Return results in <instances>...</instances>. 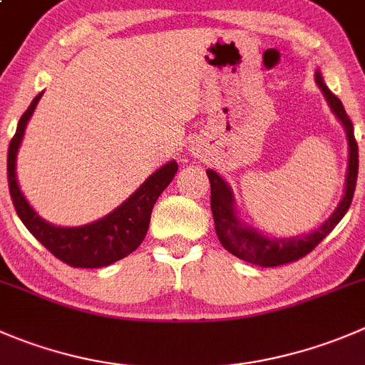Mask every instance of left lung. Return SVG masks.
<instances>
[{
    "mask_svg": "<svg viewBox=\"0 0 365 365\" xmlns=\"http://www.w3.org/2000/svg\"><path fill=\"white\" fill-rule=\"evenodd\" d=\"M316 83L323 91L328 105L335 118L342 123L348 139L349 157H348V173H346V187L344 196L339 201L337 208L331 212L330 217L312 230L310 233L296 237H265L253 226L246 225L237 214L235 197L233 190L230 189L228 183L219 176L214 169H207L208 182H210V207L212 215H214L215 233H217L219 242L222 244L226 251L235 255L237 258L250 264L260 265V267H274V265H284L289 262L299 260L307 253L314 250L335 226L339 225L344 214L351 205L353 192L356 185V175H359V146H356L355 133H353V123L346 114L341 100L331 93L323 80L321 71H316Z\"/></svg>",
    "mask_w": 365,
    "mask_h": 365,
    "instance_id": "1",
    "label": "left lung"
}]
</instances>
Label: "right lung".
Masks as SVG:
<instances>
[{"label":"right lung","instance_id":"right-lung-1","mask_svg":"<svg viewBox=\"0 0 365 365\" xmlns=\"http://www.w3.org/2000/svg\"><path fill=\"white\" fill-rule=\"evenodd\" d=\"M41 96L42 93L37 94L26 112L21 115L16 135L10 140L9 146L6 173H9L10 196H12L17 215L46 250L51 251L58 260L66 262L71 267L96 269L114 264V262L128 257L140 246L148 233L153 205L157 203L162 190L175 178L178 164L176 160H171L162 165L125 203H121L115 210L98 221L83 226L51 225L30 207L24 194L21 192L16 175L17 151H19L24 130H26L28 121H30Z\"/></svg>","mask_w":365,"mask_h":365}]
</instances>
